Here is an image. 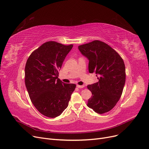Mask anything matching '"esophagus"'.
Segmentation results:
<instances>
[{
  "mask_svg": "<svg viewBox=\"0 0 149 149\" xmlns=\"http://www.w3.org/2000/svg\"><path fill=\"white\" fill-rule=\"evenodd\" d=\"M77 87L81 89V88H83L84 87H85V86H84V85H81H81H77Z\"/></svg>",
  "mask_w": 149,
  "mask_h": 149,
  "instance_id": "1",
  "label": "esophagus"
}]
</instances>
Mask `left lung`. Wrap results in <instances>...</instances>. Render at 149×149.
<instances>
[{"label":"left lung","instance_id":"left-lung-1","mask_svg":"<svg viewBox=\"0 0 149 149\" xmlns=\"http://www.w3.org/2000/svg\"><path fill=\"white\" fill-rule=\"evenodd\" d=\"M78 48L89 60V73L95 72L99 80L87 86L92 93L87 106L97 113L108 112L119 100L125 86L124 62L113 49L98 40Z\"/></svg>","mask_w":149,"mask_h":149}]
</instances>
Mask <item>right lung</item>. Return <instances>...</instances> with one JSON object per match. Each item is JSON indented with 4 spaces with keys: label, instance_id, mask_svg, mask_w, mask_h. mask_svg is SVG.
Returning <instances> with one entry per match:
<instances>
[{
    "label": "right lung",
    "instance_id": "1",
    "mask_svg": "<svg viewBox=\"0 0 149 149\" xmlns=\"http://www.w3.org/2000/svg\"><path fill=\"white\" fill-rule=\"evenodd\" d=\"M73 45L48 41L33 51L25 68V83L37 110L48 118L60 116L69 104L75 84L62 82L58 71Z\"/></svg>",
    "mask_w": 149,
    "mask_h": 149
}]
</instances>
